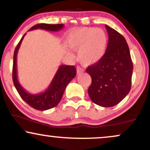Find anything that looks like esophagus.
<instances>
[{
	"instance_id": "obj_1",
	"label": "esophagus",
	"mask_w": 150,
	"mask_h": 150,
	"mask_svg": "<svg viewBox=\"0 0 150 150\" xmlns=\"http://www.w3.org/2000/svg\"><path fill=\"white\" fill-rule=\"evenodd\" d=\"M84 72V69H82L81 67H77V74H83Z\"/></svg>"
}]
</instances>
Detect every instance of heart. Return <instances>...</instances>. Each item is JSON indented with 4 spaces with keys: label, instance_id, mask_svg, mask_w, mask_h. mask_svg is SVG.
<instances>
[{
    "label": "heart",
    "instance_id": "heart-1",
    "mask_svg": "<svg viewBox=\"0 0 150 150\" xmlns=\"http://www.w3.org/2000/svg\"><path fill=\"white\" fill-rule=\"evenodd\" d=\"M67 44L71 50L78 52V59L81 64L89 66L99 62L104 57L108 38L101 28L84 27L71 33Z\"/></svg>",
    "mask_w": 150,
    "mask_h": 150
}]
</instances>
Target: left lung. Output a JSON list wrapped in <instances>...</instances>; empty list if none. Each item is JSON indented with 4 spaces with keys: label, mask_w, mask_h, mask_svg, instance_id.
<instances>
[{
    "label": "left lung",
    "mask_w": 150,
    "mask_h": 150,
    "mask_svg": "<svg viewBox=\"0 0 150 150\" xmlns=\"http://www.w3.org/2000/svg\"><path fill=\"white\" fill-rule=\"evenodd\" d=\"M108 42L101 60L86 69L91 77L88 89L91 100L103 107L120 102L131 89L133 64L126 40L113 28L105 25Z\"/></svg>",
    "instance_id": "left-lung-1"
}]
</instances>
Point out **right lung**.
<instances>
[{
	"mask_svg": "<svg viewBox=\"0 0 150 150\" xmlns=\"http://www.w3.org/2000/svg\"><path fill=\"white\" fill-rule=\"evenodd\" d=\"M63 26L64 25L63 24H38L33 26L28 30L44 29L49 31L56 32L62 29ZM25 35L26 33L20 40L14 51L13 75H12L14 86L18 93L20 94V97L31 107L39 110L50 109L56 106L61 101L67 85L76 75V69L72 65H61L59 66L52 81H51L50 85L46 89V91L38 94L28 93L20 84L17 74V54Z\"/></svg>",
	"mask_w": 150,
	"mask_h": 150,
	"instance_id": "obj_1",
	"label": "right lung"
}]
</instances>
